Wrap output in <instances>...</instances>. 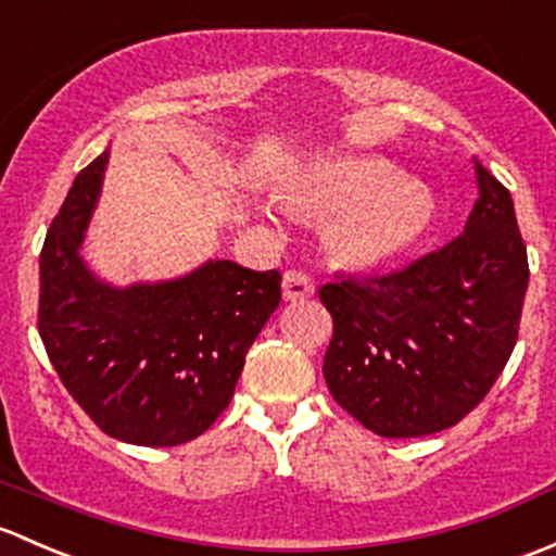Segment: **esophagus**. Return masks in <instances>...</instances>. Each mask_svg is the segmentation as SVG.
I'll list each match as a JSON object with an SVG mask.
<instances>
[{
  "mask_svg": "<svg viewBox=\"0 0 556 556\" xmlns=\"http://www.w3.org/2000/svg\"><path fill=\"white\" fill-rule=\"evenodd\" d=\"M313 291H316V283L307 273L302 270H289L283 276V300L286 302H305L311 300Z\"/></svg>",
  "mask_w": 556,
  "mask_h": 556,
  "instance_id": "34e87169",
  "label": "esophagus"
}]
</instances>
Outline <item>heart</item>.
I'll return each mask as SVG.
<instances>
[{
	"instance_id": "1",
	"label": "heart",
	"mask_w": 556,
	"mask_h": 556,
	"mask_svg": "<svg viewBox=\"0 0 556 556\" xmlns=\"http://www.w3.org/2000/svg\"><path fill=\"white\" fill-rule=\"evenodd\" d=\"M296 208L331 219L326 245L342 267L375 270L415 249L437 219V200L420 181L380 157H326L286 187Z\"/></svg>"
}]
</instances>
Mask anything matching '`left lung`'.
Here are the masks:
<instances>
[{
    "mask_svg": "<svg viewBox=\"0 0 556 556\" xmlns=\"http://www.w3.org/2000/svg\"><path fill=\"white\" fill-rule=\"evenodd\" d=\"M466 230L391 276L318 289L334 320L324 377L334 402L386 439L460 422L517 345L528 249L511 192L484 168Z\"/></svg>",
    "mask_w": 556,
    "mask_h": 556,
    "instance_id": "obj_1",
    "label": "left lung"
}]
</instances>
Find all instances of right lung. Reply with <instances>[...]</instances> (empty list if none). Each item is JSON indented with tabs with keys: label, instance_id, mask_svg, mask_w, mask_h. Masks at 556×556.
<instances>
[{
	"label": "right lung",
	"instance_id": "1",
	"mask_svg": "<svg viewBox=\"0 0 556 556\" xmlns=\"http://www.w3.org/2000/svg\"><path fill=\"white\" fill-rule=\"evenodd\" d=\"M109 152L74 179L39 254V337L72 399L112 439L192 442L230 404L251 342L280 302V273L230 260L117 289L79 245Z\"/></svg>",
	"mask_w": 556,
	"mask_h": 556
}]
</instances>
